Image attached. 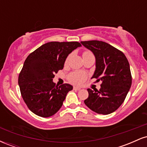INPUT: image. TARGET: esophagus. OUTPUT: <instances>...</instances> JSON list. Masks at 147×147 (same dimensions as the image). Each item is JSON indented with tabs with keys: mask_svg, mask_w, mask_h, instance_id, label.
<instances>
[{
	"mask_svg": "<svg viewBox=\"0 0 147 147\" xmlns=\"http://www.w3.org/2000/svg\"><path fill=\"white\" fill-rule=\"evenodd\" d=\"M73 89L75 90H79L81 89V88H79V87H76V86H74L73 87Z\"/></svg>",
	"mask_w": 147,
	"mask_h": 147,
	"instance_id": "1",
	"label": "esophagus"
}]
</instances>
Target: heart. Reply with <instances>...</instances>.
I'll list each match as a JSON object with an SVG mask.
<instances>
[{
  "label": "heart",
  "mask_w": 147,
  "mask_h": 147,
  "mask_svg": "<svg viewBox=\"0 0 147 147\" xmlns=\"http://www.w3.org/2000/svg\"><path fill=\"white\" fill-rule=\"evenodd\" d=\"M90 53V52L86 51L83 53V55H88V54ZM86 77V74L84 72L77 71L72 72L70 75H69L68 80L74 84H80L85 80Z\"/></svg>",
  "instance_id": "b5f03b06"
}]
</instances>
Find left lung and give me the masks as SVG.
<instances>
[{"mask_svg": "<svg viewBox=\"0 0 147 147\" xmlns=\"http://www.w3.org/2000/svg\"><path fill=\"white\" fill-rule=\"evenodd\" d=\"M95 57V70L92 78L102 81L99 90L88 88L84 103L98 114L113 113L125 99L132 83L129 63L124 54L109 43L99 41H82Z\"/></svg>", "mask_w": 147, "mask_h": 147, "instance_id": "obj_1", "label": "left lung"}]
</instances>
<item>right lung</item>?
Instances as JSON below:
<instances>
[{"instance_id": "add662e5", "label": "right lung", "mask_w": 147, "mask_h": 147, "mask_svg": "<svg viewBox=\"0 0 147 147\" xmlns=\"http://www.w3.org/2000/svg\"><path fill=\"white\" fill-rule=\"evenodd\" d=\"M80 46L76 41L49 42L27 57L18 76V85L25 103L36 115L50 117L63 105L72 86L64 84L57 86L53 78L63 68L69 54Z\"/></svg>"}]
</instances>
